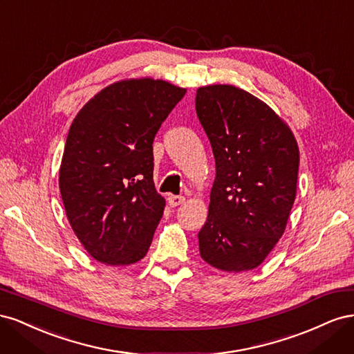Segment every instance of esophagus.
I'll return each instance as SVG.
<instances>
[{
    "label": "esophagus",
    "instance_id": "1",
    "mask_svg": "<svg viewBox=\"0 0 354 354\" xmlns=\"http://www.w3.org/2000/svg\"><path fill=\"white\" fill-rule=\"evenodd\" d=\"M168 203H169L171 208H176V207L181 205V203H185V196L169 195V196H168Z\"/></svg>",
    "mask_w": 354,
    "mask_h": 354
}]
</instances>
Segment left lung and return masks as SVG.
<instances>
[{
	"instance_id": "1",
	"label": "left lung",
	"mask_w": 354,
	"mask_h": 354,
	"mask_svg": "<svg viewBox=\"0 0 354 354\" xmlns=\"http://www.w3.org/2000/svg\"><path fill=\"white\" fill-rule=\"evenodd\" d=\"M195 106L216 159L201 257L223 272L252 270L281 239L294 205L295 137L264 102L233 85L198 88Z\"/></svg>"
}]
</instances>
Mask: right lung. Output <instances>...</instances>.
<instances>
[{
  "mask_svg": "<svg viewBox=\"0 0 354 354\" xmlns=\"http://www.w3.org/2000/svg\"><path fill=\"white\" fill-rule=\"evenodd\" d=\"M185 94L162 80L120 81L75 116L59 186L75 234L97 261L134 264L151 246L165 208L153 185V138Z\"/></svg>",
  "mask_w": 354,
  "mask_h": 354,
  "instance_id": "right-lung-1",
  "label": "right lung"
}]
</instances>
